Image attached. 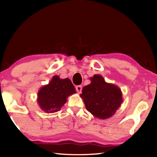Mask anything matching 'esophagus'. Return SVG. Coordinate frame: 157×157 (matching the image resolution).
Masks as SVG:
<instances>
[{
  "label": "esophagus",
  "instance_id": "1",
  "mask_svg": "<svg viewBox=\"0 0 157 157\" xmlns=\"http://www.w3.org/2000/svg\"><path fill=\"white\" fill-rule=\"evenodd\" d=\"M75 89H76L77 92H78V93H80L82 92V86H77L75 87Z\"/></svg>",
  "mask_w": 157,
  "mask_h": 157
}]
</instances>
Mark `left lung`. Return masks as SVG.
I'll return each mask as SVG.
<instances>
[{"mask_svg":"<svg viewBox=\"0 0 157 157\" xmlns=\"http://www.w3.org/2000/svg\"><path fill=\"white\" fill-rule=\"evenodd\" d=\"M90 79L91 83L83 88L80 94L86 109L95 117L110 118L123 102L121 89L106 82L101 75L96 74Z\"/></svg>","mask_w":157,"mask_h":157,"instance_id":"8db88e82","label":"left lung"}]
</instances>
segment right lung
I'll return each mask as SVG.
<instances>
[{"label":"right lung","mask_w":157,"mask_h":157,"mask_svg":"<svg viewBox=\"0 0 157 157\" xmlns=\"http://www.w3.org/2000/svg\"><path fill=\"white\" fill-rule=\"evenodd\" d=\"M75 93V88L69 78L61 79L54 75L48 84L39 90L37 102L42 111L53 113L60 111L69 96Z\"/></svg>","instance_id":"1"}]
</instances>
